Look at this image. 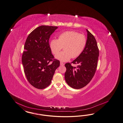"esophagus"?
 <instances>
[{"label": "esophagus", "mask_w": 123, "mask_h": 123, "mask_svg": "<svg viewBox=\"0 0 123 123\" xmlns=\"http://www.w3.org/2000/svg\"><path fill=\"white\" fill-rule=\"evenodd\" d=\"M60 65H61V66H64V63H63V62H60Z\"/></svg>", "instance_id": "esophagus-1"}]
</instances>
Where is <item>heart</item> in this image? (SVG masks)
<instances>
[{
	"instance_id": "1",
	"label": "heart",
	"mask_w": 123,
	"mask_h": 123,
	"mask_svg": "<svg viewBox=\"0 0 123 123\" xmlns=\"http://www.w3.org/2000/svg\"><path fill=\"white\" fill-rule=\"evenodd\" d=\"M87 39L84 34L74 31H67L60 34L59 38L53 39L50 43V48L54 55L58 53L64 46V51L55 56L62 61H67L71 58H76L84 51Z\"/></svg>"
}]
</instances>
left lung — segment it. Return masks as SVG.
Masks as SVG:
<instances>
[{
  "instance_id": "1",
  "label": "left lung",
  "mask_w": 123,
  "mask_h": 123,
  "mask_svg": "<svg viewBox=\"0 0 123 123\" xmlns=\"http://www.w3.org/2000/svg\"><path fill=\"white\" fill-rule=\"evenodd\" d=\"M87 43L84 51L71 62L78 64L77 68L72 67L69 63L65 64V80L69 86L75 89H80L88 85L93 78L97 67L99 56L97 43L93 35L87 30Z\"/></svg>"
}]
</instances>
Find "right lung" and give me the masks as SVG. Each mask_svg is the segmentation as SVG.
<instances>
[{
    "label": "right lung",
    "mask_w": 123,
    "mask_h": 123,
    "mask_svg": "<svg viewBox=\"0 0 123 123\" xmlns=\"http://www.w3.org/2000/svg\"><path fill=\"white\" fill-rule=\"evenodd\" d=\"M57 26L42 25L32 31L26 39L22 62L29 82L38 89L50 84L60 61L52 54L49 39Z\"/></svg>",
    "instance_id": "add662e5"
}]
</instances>
